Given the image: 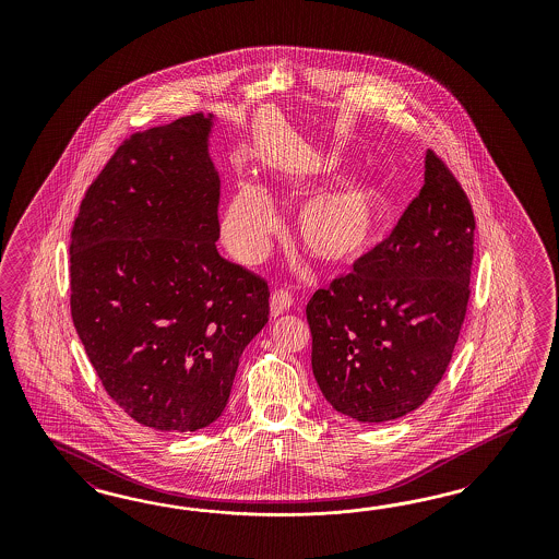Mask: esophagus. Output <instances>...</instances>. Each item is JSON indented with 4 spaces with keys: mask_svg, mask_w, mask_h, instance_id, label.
<instances>
[{
    "mask_svg": "<svg viewBox=\"0 0 559 559\" xmlns=\"http://www.w3.org/2000/svg\"><path fill=\"white\" fill-rule=\"evenodd\" d=\"M290 305H293V297H290V293L285 290V288H276V290L272 293L271 297L272 318H278V316H283V313L287 311Z\"/></svg>",
    "mask_w": 559,
    "mask_h": 559,
    "instance_id": "34e87169",
    "label": "esophagus"
}]
</instances>
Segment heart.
<instances>
[{
    "label": "heart",
    "instance_id": "obj_1",
    "mask_svg": "<svg viewBox=\"0 0 559 559\" xmlns=\"http://www.w3.org/2000/svg\"><path fill=\"white\" fill-rule=\"evenodd\" d=\"M325 180L330 176L318 171L281 176V185L290 197H304ZM390 206L383 185L369 176H350L305 197L295 213L293 229L311 258L328 266H346L377 243ZM278 227L266 190L254 185L237 188L221 217V236L227 250L246 264L260 262L269 254Z\"/></svg>",
    "mask_w": 559,
    "mask_h": 559
}]
</instances>
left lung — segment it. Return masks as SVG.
<instances>
[{
  "instance_id": "1",
  "label": "left lung",
  "mask_w": 559,
  "mask_h": 559,
  "mask_svg": "<svg viewBox=\"0 0 559 559\" xmlns=\"http://www.w3.org/2000/svg\"><path fill=\"white\" fill-rule=\"evenodd\" d=\"M474 211L453 171L426 153L424 187L390 237L307 304L323 397L358 423H390L439 385L469 301Z\"/></svg>"
}]
</instances>
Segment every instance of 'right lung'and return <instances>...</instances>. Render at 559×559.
Returning <instances> with one entry per match:
<instances>
[{
  "mask_svg": "<svg viewBox=\"0 0 559 559\" xmlns=\"http://www.w3.org/2000/svg\"><path fill=\"white\" fill-rule=\"evenodd\" d=\"M213 115L129 136L71 229V318L106 393L135 423L194 432L227 406L269 322L264 278L217 252Z\"/></svg>",
  "mask_w": 559,
  "mask_h": 559,
  "instance_id": "right-lung-1",
  "label": "right lung"
}]
</instances>
